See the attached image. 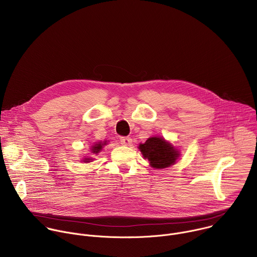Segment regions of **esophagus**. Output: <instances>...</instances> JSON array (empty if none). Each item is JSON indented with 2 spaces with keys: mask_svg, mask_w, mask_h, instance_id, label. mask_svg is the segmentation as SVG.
<instances>
[{
  "mask_svg": "<svg viewBox=\"0 0 257 257\" xmlns=\"http://www.w3.org/2000/svg\"><path fill=\"white\" fill-rule=\"evenodd\" d=\"M120 141L123 145H127V146H130L132 144V139L128 136H124V137H121L120 138Z\"/></svg>",
  "mask_w": 257,
  "mask_h": 257,
  "instance_id": "esophagus-1",
  "label": "esophagus"
}]
</instances>
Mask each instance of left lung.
I'll return each mask as SVG.
<instances>
[{
	"mask_svg": "<svg viewBox=\"0 0 257 257\" xmlns=\"http://www.w3.org/2000/svg\"><path fill=\"white\" fill-rule=\"evenodd\" d=\"M138 150L145 160H149L154 169L171 167L180 157V151L162 136L150 137L144 143L139 144Z\"/></svg>",
	"mask_w": 257,
	"mask_h": 257,
	"instance_id": "1",
	"label": "left lung"
}]
</instances>
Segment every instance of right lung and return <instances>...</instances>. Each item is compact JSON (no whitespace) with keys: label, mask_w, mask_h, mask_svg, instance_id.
<instances>
[{"label":"right lung","mask_w":257,"mask_h":257,"mask_svg":"<svg viewBox=\"0 0 257 257\" xmlns=\"http://www.w3.org/2000/svg\"><path fill=\"white\" fill-rule=\"evenodd\" d=\"M106 140H104V141H99V142H94L91 146H90V149H89V151H90V154H92V155H97V154H99L101 151H102V148L104 145H106ZM94 159L93 158H91V157H85L83 160H82V162L83 163H90V162H92Z\"/></svg>","instance_id":"right-lung-1"}]
</instances>
